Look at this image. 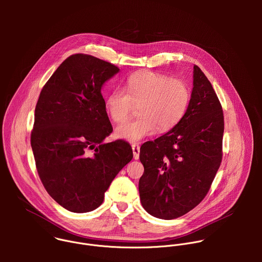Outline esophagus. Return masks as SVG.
<instances>
[{
	"mask_svg": "<svg viewBox=\"0 0 262 262\" xmlns=\"http://www.w3.org/2000/svg\"><path fill=\"white\" fill-rule=\"evenodd\" d=\"M132 148H133L134 159L135 160H139V158H140V146L138 144H133Z\"/></svg>",
	"mask_w": 262,
	"mask_h": 262,
	"instance_id": "34e87169",
	"label": "esophagus"
}]
</instances>
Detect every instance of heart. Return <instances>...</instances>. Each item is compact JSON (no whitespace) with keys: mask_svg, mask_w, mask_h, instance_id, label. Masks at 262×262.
<instances>
[{"mask_svg":"<svg viewBox=\"0 0 262 262\" xmlns=\"http://www.w3.org/2000/svg\"><path fill=\"white\" fill-rule=\"evenodd\" d=\"M190 102V90L184 82L164 74L142 72L130 76L124 90L117 88L105 98V110L115 122L125 121L135 104H140V117L115 130L119 139L135 143L173 128L183 117Z\"/></svg>","mask_w":262,"mask_h":262,"instance_id":"heart-1","label":"heart"}]
</instances>
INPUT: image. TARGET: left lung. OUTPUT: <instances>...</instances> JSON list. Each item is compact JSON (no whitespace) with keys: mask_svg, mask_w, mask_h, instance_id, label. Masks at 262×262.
<instances>
[{"mask_svg":"<svg viewBox=\"0 0 262 262\" xmlns=\"http://www.w3.org/2000/svg\"><path fill=\"white\" fill-rule=\"evenodd\" d=\"M223 134L222 105L205 74L194 65L191 99L183 117L140 149L144 174L139 193L149 214L176 219L204 199L222 162Z\"/></svg>","mask_w":262,"mask_h":262,"instance_id":"left-lung-1","label":"left lung"}]
</instances>
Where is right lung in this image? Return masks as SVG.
Instances as JSON below:
<instances>
[{"instance_id":"1","label":"right lung","mask_w":262,"mask_h":262,"mask_svg":"<svg viewBox=\"0 0 262 262\" xmlns=\"http://www.w3.org/2000/svg\"><path fill=\"white\" fill-rule=\"evenodd\" d=\"M118 72L117 66L93 56L72 55L37 101L31 134L36 168L50 196L69 211L96 209L133 159L127 142L103 143L113 127L101 88Z\"/></svg>"}]
</instances>
